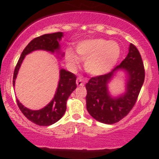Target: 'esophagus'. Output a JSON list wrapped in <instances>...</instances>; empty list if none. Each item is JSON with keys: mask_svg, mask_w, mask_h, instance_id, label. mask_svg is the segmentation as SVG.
Masks as SVG:
<instances>
[{"mask_svg": "<svg viewBox=\"0 0 159 159\" xmlns=\"http://www.w3.org/2000/svg\"><path fill=\"white\" fill-rule=\"evenodd\" d=\"M76 84L78 86H82L83 84H84V81H83V79L81 78V77H79V78H77Z\"/></svg>", "mask_w": 159, "mask_h": 159, "instance_id": "esophagus-1", "label": "esophagus"}]
</instances>
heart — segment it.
I'll return each instance as SVG.
<instances>
[{
    "instance_id": "1",
    "label": "heart",
    "mask_w": 159,
    "mask_h": 159,
    "mask_svg": "<svg viewBox=\"0 0 159 159\" xmlns=\"http://www.w3.org/2000/svg\"><path fill=\"white\" fill-rule=\"evenodd\" d=\"M80 58L85 61V69L91 75L98 76L112 69L121 54L118 43L109 40L97 38L80 42L77 45ZM67 61L71 66L78 65L80 59L70 49L66 52Z\"/></svg>"
}]
</instances>
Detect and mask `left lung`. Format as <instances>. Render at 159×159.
Masks as SVG:
<instances>
[{"label":"left lung","mask_w":159,"mask_h":159,"mask_svg":"<svg viewBox=\"0 0 159 159\" xmlns=\"http://www.w3.org/2000/svg\"><path fill=\"white\" fill-rule=\"evenodd\" d=\"M118 70H124L128 76L126 91L117 98L110 95L107 84ZM145 81V68L139 50L130 44L127 57L108 74L92 77L86 84V108L97 121L115 124L131 111L137 102Z\"/></svg>","instance_id":"obj_1"}]
</instances>
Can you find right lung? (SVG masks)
I'll list each match as a JSON object with an SVG mask.
<instances>
[{"instance_id": "add662e5", "label": "right lung", "mask_w": 159, "mask_h": 159, "mask_svg": "<svg viewBox=\"0 0 159 159\" xmlns=\"http://www.w3.org/2000/svg\"><path fill=\"white\" fill-rule=\"evenodd\" d=\"M63 37L62 32L46 34L35 38L26 46L17 61L13 76V85L18 73L20 65L25 55L36 50H44L54 53L60 49L59 41ZM64 55V54H62ZM77 88L76 76L65 69L60 70V80L54 98L42 109L32 111L24 106L17 99V103L23 115L34 124L40 126H48L57 122L62 118L66 111V104L68 97Z\"/></svg>"}]
</instances>
